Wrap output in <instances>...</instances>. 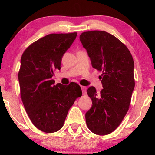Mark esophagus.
Masks as SVG:
<instances>
[{
	"label": "esophagus",
	"mask_w": 155,
	"mask_h": 155,
	"mask_svg": "<svg viewBox=\"0 0 155 155\" xmlns=\"http://www.w3.org/2000/svg\"><path fill=\"white\" fill-rule=\"evenodd\" d=\"M81 90H82V91H83V94H86V90H87L86 87H84V86H81Z\"/></svg>",
	"instance_id": "34e87169"
}]
</instances>
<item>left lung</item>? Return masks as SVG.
<instances>
[{
  "label": "left lung",
  "instance_id": "left-lung-1",
  "mask_svg": "<svg viewBox=\"0 0 155 155\" xmlns=\"http://www.w3.org/2000/svg\"><path fill=\"white\" fill-rule=\"evenodd\" d=\"M80 40L93 68L102 72L103 87L99 94L94 87L87 90L92 107L85 114L86 124L95 134L108 135L121 124L129 109L135 87L134 61L125 44L106 31L83 32Z\"/></svg>",
  "mask_w": 155,
  "mask_h": 155
}]
</instances>
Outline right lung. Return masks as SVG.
<instances>
[{
    "instance_id": "add662e5",
    "label": "right lung",
    "mask_w": 155,
    "mask_h": 155,
    "mask_svg": "<svg viewBox=\"0 0 155 155\" xmlns=\"http://www.w3.org/2000/svg\"><path fill=\"white\" fill-rule=\"evenodd\" d=\"M77 35V32L49 34L28 46L21 57V98L31 122L44 133L61 129L70 107L82 96L77 83L54 85L52 79L54 72L61 69L62 57Z\"/></svg>"
}]
</instances>
